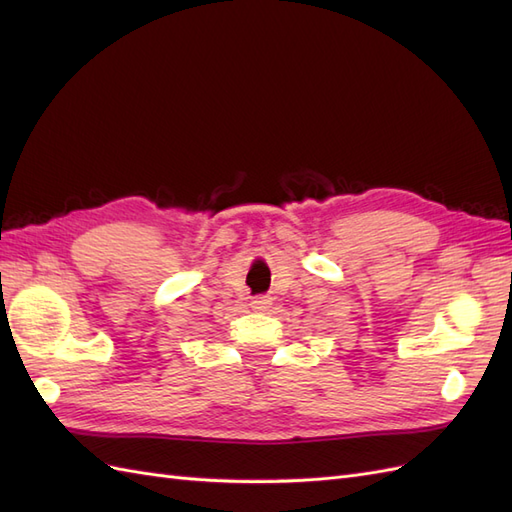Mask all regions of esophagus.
Listing matches in <instances>:
<instances>
[{"mask_svg": "<svg viewBox=\"0 0 512 512\" xmlns=\"http://www.w3.org/2000/svg\"><path fill=\"white\" fill-rule=\"evenodd\" d=\"M270 305H272V298H270V296H255V298L251 300V307H253L255 311H268Z\"/></svg>", "mask_w": 512, "mask_h": 512, "instance_id": "obj_1", "label": "esophagus"}]
</instances>
